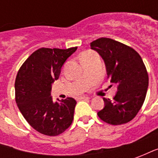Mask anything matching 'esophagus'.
<instances>
[{
    "instance_id": "34e87169",
    "label": "esophagus",
    "mask_w": 158,
    "mask_h": 158,
    "mask_svg": "<svg viewBox=\"0 0 158 158\" xmlns=\"http://www.w3.org/2000/svg\"><path fill=\"white\" fill-rule=\"evenodd\" d=\"M79 100H87V99H89V97L88 96H81L79 97Z\"/></svg>"
}]
</instances>
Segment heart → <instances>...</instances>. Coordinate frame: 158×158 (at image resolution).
I'll use <instances>...</instances> for the list:
<instances>
[{"label":"heart","mask_w":158,"mask_h":158,"mask_svg":"<svg viewBox=\"0 0 158 158\" xmlns=\"http://www.w3.org/2000/svg\"><path fill=\"white\" fill-rule=\"evenodd\" d=\"M92 53H94V52H85V53H83V54H82V56H81V57H83V56H85L90 55V54H92Z\"/></svg>","instance_id":"heart-1"}]
</instances>
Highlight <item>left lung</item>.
Instances as JSON below:
<instances>
[{
  "label": "left lung",
  "instance_id": "left-lung-1",
  "mask_svg": "<svg viewBox=\"0 0 158 158\" xmlns=\"http://www.w3.org/2000/svg\"><path fill=\"white\" fill-rule=\"evenodd\" d=\"M90 47L102 57L107 79L118 87L113 100L103 98L105 106L97 115L113 125L131 121L145 102L149 83L141 56L132 47L109 38L96 40Z\"/></svg>",
  "mask_w": 158,
  "mask_h": 158
}]
</instances>
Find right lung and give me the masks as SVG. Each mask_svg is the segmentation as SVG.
I'll return each instance as SVG.
<instances>
[{"mask_svg":"<svg viewBox=\"0 0 158 158\" xmlns=\"http://www.w3.org/2000/svg\"><path fill=\"white\" fill-rule=\"evenodd\" d=\"M76 50L77 46L38 49L26 59L16 77V103L29 125L45 135H58L72 124L76 101L68 97L53 102L51 89L63 63Z\"/></svg>","mask_w":158,"mask_h":158,"instance_id":"add662e5","label":"right lung"}]
</instances>
